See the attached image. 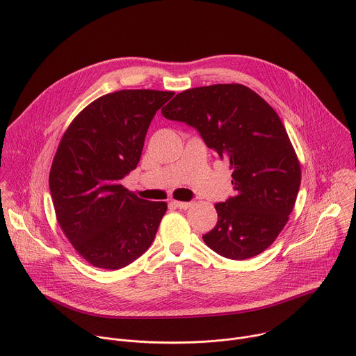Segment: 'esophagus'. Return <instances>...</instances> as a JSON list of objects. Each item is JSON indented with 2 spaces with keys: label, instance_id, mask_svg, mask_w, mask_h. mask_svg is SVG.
<instances>
[{
  "label": "esophagus",
  "instance_id": "esophagus-1",
  "mask_svg": "<svg viewBox=\"0 0 356 356\" xmlns=\"http://www.w3.org/2000/svg\"><path fill=\"white\" fill-rule=\"evenodd\" d=\"M172 205H175V207L179 208V209H187V208L191 205V202H186V201H172Z\"/></svg>",
  "mask_w": 356,
  "mask_h": 356
}]
</instances>
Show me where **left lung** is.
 Wrapping results in <instances>:
<instances>
[{"instance_id": "left-lung-1", "label": "left lung", "mask_w": 356, "mask_h": 356, "mask_svg": "<svg viewBox=\"0 0 356 356\" xmlns=\"http://www.w3.org/2000/svg\"><path fill=\"white\" fill-rule=\"evenodd\" d=\"M162 114L194 127L232 170L234 195L215 204L218 222L202 239L215 253L246 260L270 248L286 225L300 165L277 111L241 83L177 93Z\"/></svg>"}]
</instances>
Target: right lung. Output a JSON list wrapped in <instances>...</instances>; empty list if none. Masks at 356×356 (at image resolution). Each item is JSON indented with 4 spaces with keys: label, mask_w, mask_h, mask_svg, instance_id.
<instances>
[{
    "label": "right lung",
    "mask_w": 356,
    "mask_h": 356,
    "mask_svg": "<svg viewBox=\"0 0 356 356\" xmlns=\"http://www.w3.org/2000/svg\"><path fill=\"white\" fill-rule=\"evenodd\" d=\"M173 95L124 89L100 96L60 141L49 176L57 222L97 268L131 264L155 239L166 202L143 200L120 181L137 168L152 118Z\"/></svg>",
    "instance_id": "right-lung-1"
}]
</instances>
